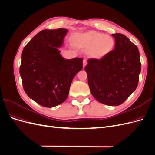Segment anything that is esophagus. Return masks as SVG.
<instances>
[{"instance_id":"34e87169","label":"esophagus","mask_w":155,"mask_h":155,"mask_svg":"<svg viewBox=\"0 0 155 155\" xmlns=\"http://www.w3.org/2000/svg\"><path fill=\"white\" fill-rule=\"evenodd\" d=\"M87 60H86V59H84V60H83V68L86 66V65H87Z\"/></svg>"}]
</instances>
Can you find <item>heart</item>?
<instances>
[{
  "label": "heart",
  "mask_w": 155,
  "mask_h": 155,
  "mask_svg": "<svg viewBox=\"0 0 155 155\" xmlns=\"http://www.w3.org/2000/svg\"><path fill=\"white\" fill-rule=\"evenodd\" d=\"M75 45L87 51L90 57L100 59L113 49L115 41L112 37L95 31L79 34L75 38Z\"/></svg>",
  "instance_id": "heart-1"
}]
</instances>
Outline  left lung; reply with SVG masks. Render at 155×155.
Returning <instances> with one entry per match:
<instances>
[{"label": "left lung", "mask_w": 155, "mask_h": 155, "mask_svg": "<svg viewBox=\"0 0 155 155\" xmlns=\"http://www.w3.org/2000/svg\"><path fill=\"white\" fill-rule=\"evenodd\" d=\"M115 39L113 50L100 59H89L85 67L92 95L103 104L118 106L137 88L141 71L137 46L121 34Z\"/></svg>", "instance_id": "left-lung-1"}]
</instances>
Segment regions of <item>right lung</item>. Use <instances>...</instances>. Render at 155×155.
<instances>
[{
	"mask_svg": "<svg viewBox=\"0 0 155 155\" xmlns=\"http://www.w3.org/2000/svg\"><path fill=\"white\" fill-rule=\"evenodd\" d=\"M64 28L44 30L36 34L22 50L20 75L30 98L45 107L61 104L68 96L74 76L83 68V59H67L60 54Z\"/></svg>",
	"mask_w": 155,
	"mask_h": 155,
	"instance_id": "right-lung-1",
	"label": "right lung"
}]
</instances>
